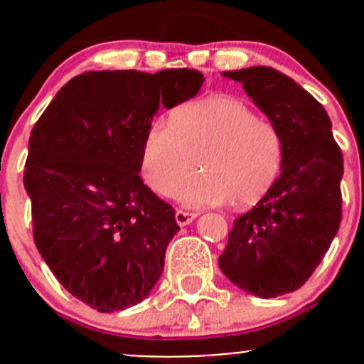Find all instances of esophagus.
Masks as SVG:
<instances>
[{
  "label": "esophagus",
  "mask_w": 364,
  "mask_h": 364,
  "mask_svg": "<svg viewBox=\"0 0 364 364\" xmlns=\"http://www.w3.org/2000/svg\"><path fill=\"white\" fill-rule=\"evenodd\" d=\"M196 218H197L196 213L183 211V209H178V211H176V222H178L179 227L188 225V223H192Z\"/></svg>",
  "instance_id": "1"
}]
</instances>
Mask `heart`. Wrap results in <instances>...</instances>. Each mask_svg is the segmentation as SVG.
Listing matches in <instances>:
<instances>
[{
	"mask_svg": "<svg viewBox=\"0 0 364 364\" xmlns=\"http://www.w3.org/2000/svg\"><path fill=\"white\" fill-rule=\"evenodd\" d=\"M203 174L185 186L196 160ZM284 164L282 135L269 121L234 97H208L155 121L141 149V172L159 196H176L190 208L259 203L278 179Z\"/></svg>",
	"mask_w": 364,
	"mask_h": 364,
	"instance_id": "b5f03b06",
	"label": "heart"
}]
</instances>
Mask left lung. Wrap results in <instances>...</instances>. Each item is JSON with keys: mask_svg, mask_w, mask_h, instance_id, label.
I'll list each match as a JSON object with an SVG mask.
<instances>
[{"mask_svg": "<svg viewBox=\"0 0 364 364\" xmlns=\"http://www.w3.org/2000/svg\"><path fill=\"white\" fill-rule=\"evenodd\" d=\"M223 75L243 82L280 132L284 164L269 192L234 220L220 269L253 296L289 294L303 287L338 232L343 156L328 112L291 77L269 67Z\"/></svg>", "mask_w": 364, "mask_h": 364, "instance_id": "left-lung-1", "label": "left lung"}]
</instances>
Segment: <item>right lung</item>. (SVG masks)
<instances>
[{"label":"right lung","instance_id":"right-lung-1","mask_svg":"<svg viewBox=\"0 0 364 364\" xmlns=\"http://www.w3.org/2000/svg\"><path fill=\"white\" fill-rule=\"evenodd\" d=\"M193 68L84 72L68 80L29 137L24 188L33 237L61 285L102 314L141 303L179 227L141 179L144 135L160 104L193 98Z\"/></svg>","mask_w":364,"mask_h":364}]
</instances>
